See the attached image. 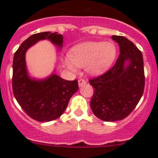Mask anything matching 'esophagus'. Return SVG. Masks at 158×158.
<instances>
[{"instance_id":"1","label":"esophagus","mask_w":158,"mask_h":158,"mask_svg":"<svg viewBox=\"0 0 158 158\" xmlns=\"http://www.w3.org/2000/svg\"><path fill=\"white\" fill-rule=\"evenodd\" d=\"M78 82H79V87L83 86V85H85V84H86V81L83 79H79V81H78Z\"/></svg>"}]
</instances>
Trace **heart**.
Masks as SVG:
<instances>
[{
	"label": "heart",
	"mask_w": 158,
	"mask_h": 158,
	"mask_svg": "<svg viewBox=\"0 0 158 158\" xmlns=\"http://www.w3.org/2000/svg\"><path fill=\"white\" fill-rule=\"evenodd\" d=\"M117 53L115 45L111 42H86L78 44L64 57V64L69 69L86 66L92 75L104 73L113 63Z\"/></svg>",
	"instance_id": "obj_1"
}]
</instances>
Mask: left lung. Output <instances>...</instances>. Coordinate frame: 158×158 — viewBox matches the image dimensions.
I'll list each match as a JSON object with an SVG mask.
<instances>
[{
	"label": "left lung",
	"instance_id": "1",
	"mask_svg": "<svg viewBox=\"0 0 158 158\" xmlns=\"http://www.w3.org/2000/svg\"><path fill=\"white\" fill-rule=\"evenodd\" d=\"M111 39L120 47L115 64L104 74L89 79L94 89L91 109L105 122L122 120L128 116L139 102L145 84L141 51L125 36H112Z\"/></svg>",
	"mask_w": 158,
	"mask_h": 158
}]
</instances>
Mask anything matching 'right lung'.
<instances>
[{"label": "right lung", "mask_w": 158, "mask_h": 158, "mask_svg": "<svg viewBox=\"0 0 158 158\" xmlns=\"http://www.w3.org/2000/svg\"><path fill=\"white\" fill-rule=\"evenodd\" d=\"M46 39L59 47L63 46V35L57 32L33 34L17 49L13 61L14 97L27 115L42 122L58 118L66 110L70 98L79 89L76 79L65 80L56 74L44 80H35L28 76L25 63L26 51L39 40Z\"/></svg>", "instance_id": "1"}]
</instances>
